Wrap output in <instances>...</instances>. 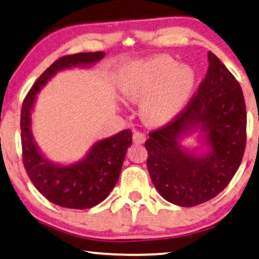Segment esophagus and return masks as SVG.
<instances>
[{"mask_svg": "<svg viewBox=\"0 0 259 259\" xmlns=\"http://www.w3.org/2000/svg\"><path fill=\"white\" fill-rule=\"evenodd\" d=\"M133 141L135 144L140 145V144H143V143L145 142V136L141 133H138V131H136V133H134V136H133Z\"/></svg>", "mask_w": 259, "mask_h": 259, "instance_id": "34e87169", "label": "esophagus"}]
</instances>
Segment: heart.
I'll return each mask as SVG.
<instances>
[{"label":"heart","instance_id":"b5f03b06","mask_svg":"<svg viewBox=\"0 0 259 259\" xmlns=\"http://www.w3.org/2000/svg\"><path fill=\"white\" fill-rule=\"evenodd\" d=\"M195 84L191 65L172 57L154 56L126 61L118 68L116 87L125 101H141L140 115L148 125H160L186 105Z\"/></svg>","mask_w":259,"mask_h":259}]
</instances>
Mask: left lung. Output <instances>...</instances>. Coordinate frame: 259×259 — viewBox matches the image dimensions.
<instances>
[{
	"label": "left lung",
	"mask_w": 259,
	"mask_h": 259,
	"mask_svg": "<svg viewBox=\"0 0 259 259\" xmlns=\"http://www.w3.org/2000/svg\"><path fill=\"white\" fill-rule=\"evenodd\" d=\"M206 76L183 113L145 142L151 180L166 201L194 207L233 179L245 149L246 111L240 83L214 53ZM194 136L200 144L182 142Z\"/></svg>",
	"instance_id": "left-lung-1"
}]
</instances>
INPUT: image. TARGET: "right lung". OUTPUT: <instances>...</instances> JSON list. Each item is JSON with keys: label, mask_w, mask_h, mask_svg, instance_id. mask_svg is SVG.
I'll return each mask as SVG.
<instances>
[{"label": "right lung", "mask_w": 259, "mask_h": 259, "mask_svg": "<svg viewBox=\"0 0 259 259\" xmlns=\"http://www.w3.org/2000/svg\"><path fill=\"white\" fill-rule=\"evenodd\" d=\"M105 56V52H84L60 58L37 79L23 102L21 138L24 167L40 194L60 207L87 209L109 195L119 178L126 151L133 143V134L123 130L95 142L78 161L57 163L46 157L33 138L32 113L37 94L58 72L92 67Z\"/></svg>", "instance_id": "1"}]
</instances>
